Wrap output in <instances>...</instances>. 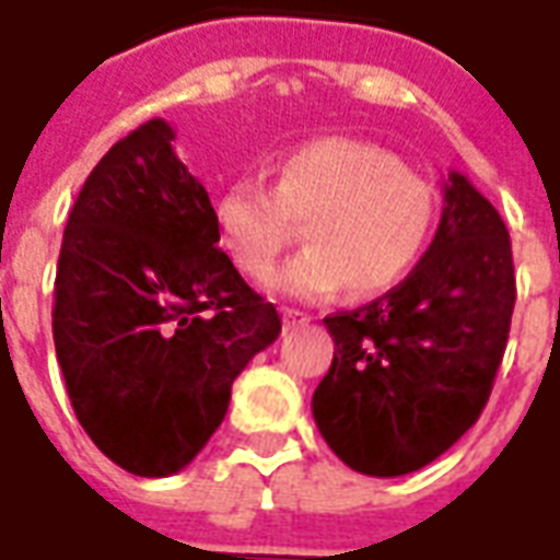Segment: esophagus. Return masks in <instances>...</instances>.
<instances>
[{
  "mask_svg": "<svg viewBox=\"0 0 560 560\" xmlns=\"http://www.w3.org/2000/svg\"><path fill=\"white\" fill-rule=\"evenodd\" d=\"M284 324H288V327H300V324H308V315L296 312V308H288V312H284Z\"/></svg>",
  "mask_w": 560,
  "mask_h": 560,
  "instance_id": "obj_1",
  "label": "esophagus"
}]
</instances>
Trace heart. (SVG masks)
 I'll list each match as a JSON object with an SVG mask.
<instances>
[{
  "mask_svg": "<svg viewBox=\"0 0 560 560\" xmlns=\"http://www.w3.org/2000/svg\"><path fill=\"white\" fill-rule=\"evenodd\" d=\"M212 219L245 276H264L303 224L308 248L269 276L276 293L320 300L348 284L353 296H375L420 264L438 219V191L384 147L317 138L281 155L272 185H224Z\"/></svg>",
  "mask_w": 560,
  "mask_h": 560,
  "instance_id": "1",
  "label": "heart"
}]
</instances>
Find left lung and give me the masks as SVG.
<instances>
[{
	"instance_id": "obj_1",
	"label": "left lung",
	"mask_w": 560,
	"mask_h": 560,
	"mask_svg": "<svg viewBox=\"0 0 560 560\" xmlns=\"http://www.w3.org/2000/svg\"><path fill=\"white\" fill-rule=\"evenodd\" d=\"M513 305L506 224L453 171L438 233L411 276L324 317L336 351L312 413L329 450L369 477H401L446 453L489 401Z\"/></svg>"
}]
</instances>
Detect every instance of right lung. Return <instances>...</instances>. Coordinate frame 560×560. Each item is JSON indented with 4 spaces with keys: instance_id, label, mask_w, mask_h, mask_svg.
I'll return each mask as SVG.
<instances>
[{
    "instance_id": "obj_1",
    "label": "right lung",
    "mask_w": 560,
    "mask_h": 560,
    "mask_svg": "<svg viewBox=\"0 0 560 560\" xmlns=\"http://www.w3.org/2000/svg\"><path fill=\"white\" fill-rule=\"evenodd\" d=\"M164 119L110 147L68 215L54 284L56 360L83 432L138 477L183 470L219 429L276 305L219 248L203 185Z\"/></svg>"
}]
</instances>
